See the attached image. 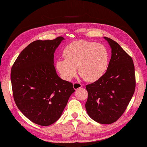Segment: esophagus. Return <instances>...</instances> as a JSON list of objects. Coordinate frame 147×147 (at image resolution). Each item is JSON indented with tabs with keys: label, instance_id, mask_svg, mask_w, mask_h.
<instances>
[{
	"label": "esophagus",
	"instance_id": "obj_1",
	"mask_svg": "<svg viewBox=\"0 0 147 147\" xmlns=\"http://www.w3.org/2000/svg\"><path fill=\"white\" fill-rule=\"evenodd\" d=\"M82 85L81 84L78 83V82H74L73 84V88H74V89H75V90L82 88Z\"/></svg>",
	"mask_w": 147,
	"mask_h": 147
}]
</instances>
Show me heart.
<instances>
[{"mask_svg": "<svg viewBox=\"0 0 147 147\" xmlns=\"http://www.w3.org/2000/svg\"><path fill=\"white\" fill-rule=\"evenodd\" d=\"M65 59L59 58L56 69L61 76L70 80L78 74L84 80L93 82L106 73L109 63L108 49L96 42L79 40L72 42L63 51Z\"/></svg>", "mask_w": 147, "mask_h": 147, "instance_id": "b5f03b06", "label": "heart"}]
</instances>
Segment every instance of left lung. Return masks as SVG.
I'll list each match as a JSON object with an SVG mask.
<instances>
[{
	"label": "left lung",
	"mask_w": 147,
	"mask_h": 147,
	"mask_svg": "<svg viewBox=\"0 0 147 147\" xmlns=\"http://www.w3.org/2000/svg\"><path fill=\"white\" fill-rule=\"evenodd\" d=\"M111 49V57L105 74L87 85V113L94 121L111 124L123 115L136 88L135 68L132 59L119 45L104 37Z\"/></svg>",
	"instance_id": "1"
}]
</instances>
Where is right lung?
I'll return each instance as SVG.
<instances>
[{
    "mask_svg": "<svg viewBox=\"0 0 147 147\" xmlns=\"http://www.w3.org/2000/svg\"><path fill=\"white\" fill-rule=\"evenodd\" d=\"M63 37L37 40L29 44L11 69L13 98L17 108L30 121L49 126L58 120L74 92L73 84L56 73L54 54Z\"/></svg>",
    "mask_w": 147,
    "mask_h": 147,
    "instance_id": "1",
    "label": "right lung"
}]
</instances>
